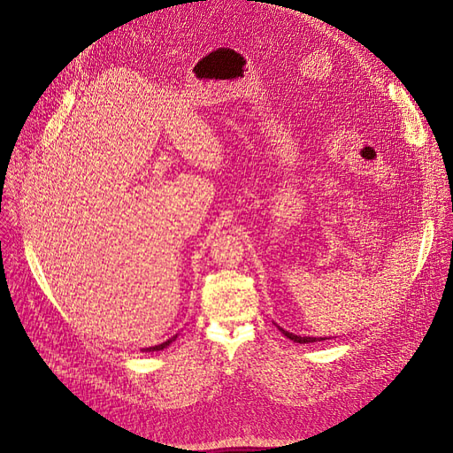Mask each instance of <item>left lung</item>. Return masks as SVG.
<instances>
[{
	"label": "left lung",
	"mask_w": 453,
	"mask_h": 453,
	"mask_svg": "<svg viewBox=\"0 0 453 453\" xmlns=\"http://www.w3.org/2000/svg\"><path fill=\"white\" fill-rule=\"evenodd\" d=\"M282 334H284V337H288V339H291L293 342H298V344H308V342H317V341H326V339H317V337H300V335H293V334H289V331H286V329H282L280 326H277Z\"/></svg>",
	"instance_id": "obj_1"
}]
</instances>
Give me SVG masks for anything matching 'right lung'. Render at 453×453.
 Segmentation results:
<instances>
[{"label": "right lung", "mask_w": 453, "mask_h": 453, "mask_svg": "<svg viewBox=\"0 0 453 453\" xmlns=\"http://www.w3.org/2000/svg\"><path fill=\"white\" fill-rule=\"evenodd\" d=\"M176 339V335L174 337H171V339H167L165 342H162V344H158V346H150V348H143L142 351H160V349H164V348H167L173 341Z\"/></svg>", "instance_id": "add662e5"}]
</instances>
